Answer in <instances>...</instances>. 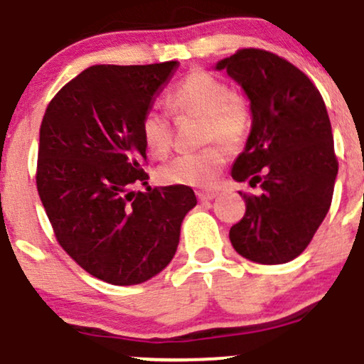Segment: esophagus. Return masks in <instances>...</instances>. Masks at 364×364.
Masks as SVG:
<instances>
[{"label": "esophagus", "mask_w": 364, "mask_h": 364, "mask_svg": "<svg viewBox=\"0 0 364 364\" xmlns=\"http://www.w3.org/2000/svg\"><path fill=\"white\" fill-rule=\"evenodd\" d=\"M218 197V193L216 192H209V190H199L197 192V199L200 200V203H208V200H213Z\"/></svg>", "instance_id": "obj_1"}]
</instances>
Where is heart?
Instances as JSON below:
<instances>
[{
	"label": "heart",
	"instance_id": "b5f03b06",
	"mask_svg": "<svg viewBox=\"0 0 364 364\" xmlns=\"http://www.w3.org/2000/svg\"><path fill=\"white\" fill-rule=\"evenodd\" d=\"M168 105L179 117L204 119V141H220L236 146L247 130V112L234 97L225 80L203 70L188 73L168 95ZM141 137L144 148L155 159L168 153L172 142L171 123L164 114L148 111L141 121ZM227 161L222 146H211L200 153L176 156L156 171L161 185L209 186Z\"/></svg>",
	"mask_w": 364,
	"mask_h": 364
}]
</instances>
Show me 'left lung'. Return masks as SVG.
<instances>
[{"label": "left lung", "mask_w": 364, "mask_h": 364, "mask_svg": "<svg viewBox=\"0 0 364 364\" xmlns=\"http://www.w3.org/2000/svg\"><path fill=\"white\" fill-rule=\"evenodd\" d=\"M215 70L250 100L252 130L230 174L262 188L241 193L247 211L230 243L252 262L285 264L310 245L331 205L338 161L324 100L299 68L267 50L241 49Z\"/></svg>", "instance_id": "8db88e82"}]
</instances>
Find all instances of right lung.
I'll return each mask as SVG.
<instances>
[{"label":"right lung","instance_id":"right-lung-1","mask_svg":"<svg viewBox=\"0 0 364 364\" xmlns=\"http://www.w3.org/2000/svg\"><path fill=\"white\" fill-rule=\"evenodd\" d=\"M178 68L95 65L65 84L40 127L36 188L58 243L82 269L112 285H137L168 266L190 186H148L142 116Z\"/></svg>","mask_w":364,"mask_h":364}]
</instances>
